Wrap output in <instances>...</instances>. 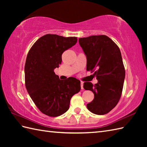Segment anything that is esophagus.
Segmentation results:
<instances>
[{"label":"esophagus","instance_id":"esophagus-1","mask_svg":"<svg viewBox=\"0 0 147 147\" xmlns=\"http://www.w3.org/2000/svg\"><path fill=\"white\" fill-rule=\"evenodd\" d=\"M81 88H82V90L83 89V82H81Z\"/></svg>","mask_w":147,"mask_h":147}]
</instances>
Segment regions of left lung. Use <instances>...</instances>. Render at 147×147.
Masks as SVG:
<instances>
[{"label":"left lung","mask_w":147,"mask_h":147,"mask_svg":"<svg viewBox=\"0 0 147 147\" xmlns=\"http://www.w3.org/2000/svg\"><path fill=\"white\" fill-rule=\"evenodd\" d=\"M86 56V70L94 72L98 83L85 82L83 88L94 93L87 108L97 115L107 114L120 100L125 78V69L119 47L106 35L79 38Z\"/></svg>","instance_id":"left-lung-1"}]
</instances>
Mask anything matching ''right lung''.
I'll return each mask as SVG.
<instances>
[{
	"instance_id": "obj_1",
	"label": "right lung",
	"mask_w": 147,
	"mask_h": 147,
	"mask_svg": "<svg viewBox=\"0 0 147 147\" xmlns=\"http://www.w3.org/2000/svg\"><path fill=\"white\" fill-rule=\"evenodd\" d=\"M76 37L47 34L37 40L28 53L24 66L25 86L40 112L51 117L65 113L70 100L80 91V81L74 78L61 80L54 73L62 54L77 42Z\"/></svg>"
}]
</instances>
